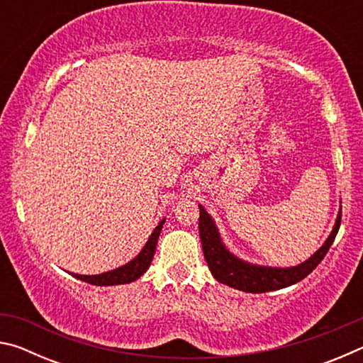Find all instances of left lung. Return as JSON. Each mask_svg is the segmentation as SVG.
<instances>
[{
    "mask_svg": "<svg viewBox=\"0 0 363 363\" xmlns=\"http://www.w3.org/2000/svg\"><path fill=\"white\" fill-rule=\"evenodd\" d=\"M341 225V211L336 218V224L331 230L327 242L322 245L320 250H317L306 262L294 267L277 269V267H264L253 266L238 257L233 256L229 250L220 242L219 232L214 225V220L210 214L205 211V208L200 205V240L203 247V255L210 267L213 277L224 285H229L237 290L248 293H266L280 288L290 286L296 281H301L307 277L318 264L322 262L325 255L333 243L337 230Z\"/></svg>",
    "mask_w": 363,
    "mask_h": 363,
    "instance_id": "left-lung-1",
    "label": "left lung"
}]
</instances>
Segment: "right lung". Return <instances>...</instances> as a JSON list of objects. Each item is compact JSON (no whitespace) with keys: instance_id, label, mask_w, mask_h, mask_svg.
<instances>
[{"instance_id":"right-lung-1","label":"right lung","mask_w":363,"mask_h":363,"mask_svg":"<svg viewBox=\"0 0 363 363\" xmlns=\"http://www.w3.org/2000/svg\"><path fill=\"white\" fill-rule=\"evenodd\" d=\"M163 224H164V219L155 227V230L152 232L149 242L145 243L143 251H140V253L134 257L131 262H128V264H125V266H121L115 270H110V272L99 274V275H78V274H72V275L73 277L86 281V284L97 285V286L123 285V284H131V281L138 280L150 266L153 255H155L160 232H162V229H163Z\"/></svg>"}]
</instances>
